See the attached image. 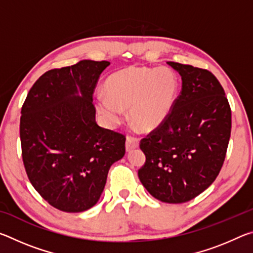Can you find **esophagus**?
Listing matches in <instances>:
<instances>
[{"label":"esophagus","instance_id":"esophagus-1","mask_svg":"<svg viewBox=\"0 0 253 253\" xmlns=\"http://www.w3.org/2000/svg\"><path fill=\"white\" fill-rule=\"evenodd\" d=\"M139 146V142H138V138H136V137H132V136H127L126 138V151L127 152H130L132 149H135Z\"/></svg>","mask_w":253,"mask_h":253}]
</instances>
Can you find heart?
<instances>
[{
    "label": "heart",
    "instance_id": "1",
    "mask_svg": "<svg viewBox=\"0 0 253 253\" xmlns=\"http://www.w3.org/2000/svg\"><path fill=\"white\" fill-rule=\"evenodd\" d=\"M104 93L96 96L98 113L110 127L123 122L129 108L131 123L142 131H152L164 124L177 100L179 80L169 68L129 67L107 78Z\"/></svg>",
    "mask_w": 253,
    "mask_h": 253
}]
</instances>
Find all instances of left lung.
Wrapping results in <instances>:
<instances>
[{"instance_id":"1","label":"left lung","mask_w":253,"mask_h":253,"mask_svg":"<svg viewBox=\"0 0 253 253\" xmlns=\"http://www.w3.org/2000/svg\"><path fill=\"white\" fill-rule=\"evenodd\" d=\"M182 78V91L164 124L140 140L146 162L144 187L165 203L196 198L215 181L231 135V109L212 72L168 62Z\"/></svg>"}]
</instances>
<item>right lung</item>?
Masks as SVG:
<instances>
[{"label": "right lung", "instance_id": "add662e5", "mask_svg": "<svg viewBox=\"0 0 253 253\" xmlns=\"http://www.w3.org/2000/svg\"><path fill=\"white\" fill-rule=\"evenodd\" d=\"M108 61L83 60L46 71L21 110L20 138L30 182L53 208L84 212L105 188L110 166L125 155V136L96 123L92 95Z\"/></svg>", "mask_w": 253, "mask_h": 253}]
</instances>
